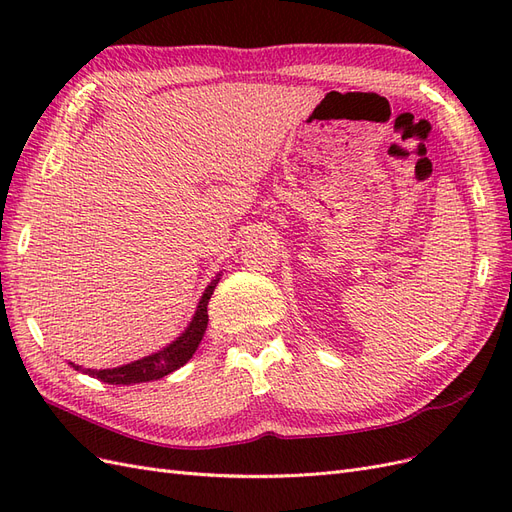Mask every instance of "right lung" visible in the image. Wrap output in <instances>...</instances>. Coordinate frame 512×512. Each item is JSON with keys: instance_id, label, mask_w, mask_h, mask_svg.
<instances>
[{"instance_id": "1", "label": "right lung", "mask_w": 512, "mask_h": 512, "mask_svg": "<svg viewBox=\"0 0 512 512\" xmlns=\"http://www.w3.org/2000/svg\"><path fill=\"white\" fill-rule=\"evenodd\" d=\"M220 275H215V280H211V284L205 288L203 297H200L198 305H196V312L190 320L188 327L185 331L175 339V342H170L166 348L153 352L149 356H143V359L132 361L128 365H119L113 369H83L81 365H74L70 363L76 371H83V374L91 376V378H98L100 382L106 384H141V382H151V380H160L168 374H173L175 369L183 367L188 363L200 339H203L205 331H207V322H209V314H207V305L211 294L220 282Z\"/></svg>"}]
</instances>
